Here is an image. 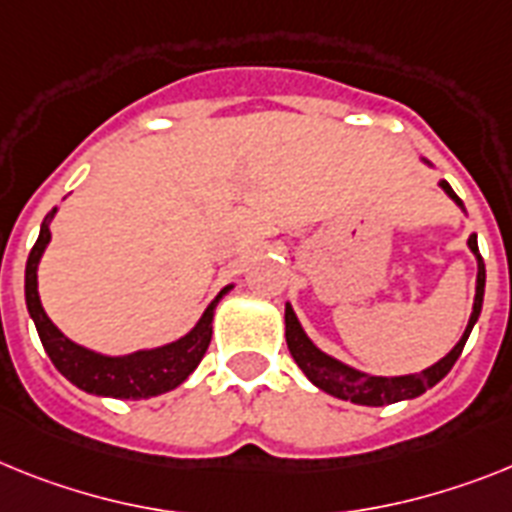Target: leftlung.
Instances as JSON below:
<instances>
[{
  "instance_id": "left-lung-1",
  "label": "left lung",
  "mask_w": 512,
  "mask_h": 512,
  "mask_svg": "<svg viewBox=\"0 0 512 512\" xmlns=\"http://www.w3.org/2000/svg\"><path fill=\"white\" fill-rule=\"evenodd\" d=\"M442 190L448 192L453 197L455 203L461 205V197L455 195L453 187L448 182H440ZM468 247L479 260V276H476V299H474V312H471V320L466 325V333L458 343H455V349L450 351L445 359H440L437 364H432L429 369L419 372V375H403V377H375V375H364V372H356V369L346 367V364L336 362L333 356L322 354L317 349L315 343L309 341L304 336L302 325L296 320L294 309L286 304V343H289V351L294 356V362L302 367L304 375L309 380L315 382L317 388L325 390V393L336 395V398H343V401L359 403V406H388V403H398L406 401V398H416V395H422L424 390H429L432 385L442 380V377L448 375L453 364L458 362V356H461L463 346L468 341V333L474 328V322L479 320V312H482V302H484V260L479 255V244H476V234L468 236Z\"/></svg>"
}]
</instances>
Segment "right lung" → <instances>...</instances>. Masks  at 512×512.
<instances>
[{
  "label": "right lung",
  "instance_id": "right-lung-1",
  "mask_svg": "<svg viewBox=\"0 0 512 512\" xmlns=\"http://www.w3.org/2000/svg\"><path fill=\"white\" fill-rule=\"evenodd\" d=\"M54 213H57V208L51 210L44 223H41V234H38L36 244L30 249L28 265H25V304H28L30 317L36 322L38 338L44 343L46 354L54 362V367L85 393L132 398V401L161 395L166 390H174L176 385H182L195 372V367L208 351L210 338H213V309L229 289H223L216 296V302L205 309L200 322L187 336L169 343V346H161V349L153 351H135L130 356H103L96 354V351L83 349V346H77V343H72L70 338H64L59 333L57 325L46 317L41 299H38L36 270L38 260H41L51 239L49 221Z\"/></svg>",
  "mask_w": 512,
  "mask_h": 512
}]
</instances>
